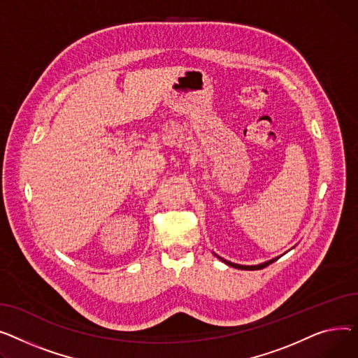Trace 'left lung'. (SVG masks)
<instances>
[{"mask_svg":"<svg viewBox=\"0 0 358 358\" xmlns=\"http://www.w3.org/2000/svg\"><path fill=\"white\" fill-rule=\"evenodd\" d=\"M221 262H224L225 264H228V266H231V267H236V268H240V270H260V268H264V267H267L268 264H271L273 262H276L279 257H276V259H273V260H268V262H266V263H262V264H256V266H241V264H236V263H231V262H228V260H225V259H222V257H220V256H217Z\"/></svg>","mask_w":358,"mask_h":358,"instance_id":"obj_1","label":"left lung"}]
</instances>
